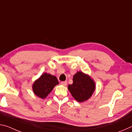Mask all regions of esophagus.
I'll return each mask as SVG.
<instances>
[{"label": "esophagus", "mask_w": 132, "mask_h": 132, "mask_svg": "<svg viewBox=\"0 0 132 132\" xmlns=\"http://www.w3.org/2000/svg\"><path fill=\"white\" fill-rule=\"evenodd\" d=\"M61 84L62 85H63V86H66V85H67V81H62V82H61Z\"/></svg>", "instance_id": "esophagus-1"}]
</instances>
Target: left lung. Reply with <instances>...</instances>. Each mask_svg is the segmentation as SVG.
I'll use <instances>...</instances> for the list:
<instances>
[{"mask_svg": "<svg viewBox=\"0 0 132 132\" xmlns=\"http://www.w3.org/2000/svg\"><path fill=\"white\" fill-rule=\"evenodd\" d=\"M95 87L94 81L81 71L73 76V84L68 86L69 91L78 102L87 100L92 95Z\"/></svg>", "mask_w": 132, "mask_h": 132, "instance_id": "1", "label": "left lung"}]
</instances>
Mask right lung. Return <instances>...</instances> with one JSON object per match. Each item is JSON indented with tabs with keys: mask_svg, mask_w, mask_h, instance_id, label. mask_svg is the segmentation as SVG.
Listing matches in <instances>:
<instances>
[{
	"mask_svg": "<svg viewBox=\"0 0 132 132\" xmlns=\"http://www.w3.org/2000/svg\"><path fill=\"white\" fill-rule=\"evenodd\" d=\"M59 84L57 78L54 76L45 73L34 82L32 86L35 95L41 98L46 97L54 87Z\"/></svg>",
	"mask_w": 132,
	"mask_h": 132,
	"instance_id": "add662e5",
	"label": "right lung"
}]
</instances>
